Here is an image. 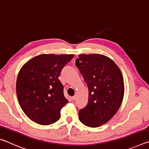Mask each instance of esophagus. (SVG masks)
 I'll list each match as a JSON object with an SVG mask.
<instances>
[{"instance_id": "esophagus-1", "label": "esophagus", "mask_w": 149, "mask_h": 149, "mask_svg": "<svg viewBox=\"0 0 149 149\" xmlns=\"http://www.w3.org/2000/svg\"><path fill=\"white\" fill-rule=\"evenodd\" d=\"M76 98H77L76 95H75V96H74V97H72V100H75V99H76Z\"/></svg>"}]
</instances>
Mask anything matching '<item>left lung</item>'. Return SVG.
I'll return each instance as SVG.
<instances>
[{
    "label": "left lung",
    "mask_w": 149,
    "mask_h": 149,
    "mask_svg": "<svg viewBox=\"0 0 149 149\" xmlns=\"http://www.w3.org/2000/svg\"><path fill=\"white\" fill-rule=\"evenodd\" d=\"M75 64L89 89L88 104L79 110V120L88 127H99L112 119L122 104V72L112 59L102 54H79Z\"/></svg>",
    "instance_id": "1"
}]
</instances>
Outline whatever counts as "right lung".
I'll return each instance as SVG.
<instances>
[{"label":"right lung","mask_w":149,"mask_h":149,"mask_svg":"<svg viewBox=\"0 0 149 149\" xmlns=\"http://www.w3.org/2000/svg\"><path fill=\"white\" fill-rule=\"evenodd\" d=\"M74 54H42L21 68L16 81L19 104L30 120L41 125L52 124L60 118V110L68 102L58 79L63 67Z\"/></svg>","instance_id":"1"}]
</instances>
